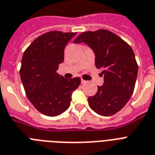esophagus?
<instances>
[{
	"instance_id": "obj_1",
	"label": "esophagus",
	"mask_w": 155,
	"mask_h": 155,
	"mask_svg": "<svg viewBox=\"0 0 155 155\" xmlns=\"http://www.w3.org/2000/svg\"><path fill=\"white\" fill-rule=\"evenodd\" d=\"M81 83H82L83 84H87V81H86V80H81Z\"/></svg>"
}]
</instances>
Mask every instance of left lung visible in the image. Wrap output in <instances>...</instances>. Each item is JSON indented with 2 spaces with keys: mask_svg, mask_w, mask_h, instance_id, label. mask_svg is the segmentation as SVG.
Returning <instances> with one entry per match:
<instances>
[{
  "mask_svg": "<svg viewBox=\"0 0 155 155\" xmlns=\"http://www.w3.org/2000/svg\"><path fill=\"white\" fill-rule=\"evenodd\" d=\"M81 42L93 51L96 67L104 75L103 85L88 97V104L99 115H113L126 104L134 90L138 70L134 53L124 40L106 30L83 32L74 41Z\"/></svg>",
  "mask_w": 155,
  "mask_h": 155,
  "instance_id": "1",
  "label": "left lung"
}]
</instances>
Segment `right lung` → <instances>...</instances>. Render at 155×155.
I'll return each mask as SVG.
<instances>
[{
  "instance_id": "obj_1",
  "label": "right lung",
  "mask_w": 155,
  "mask_h": 155,
  "mask_svg": "<svg viewBox=\"0 0 155 155\" xmlns=\"http://www.w3.org/2000/svg\"><path fill=\"white\" fill-rule=\"evenodd\" d=\"M76 33L51 31L37 38L25 50L21 59V80L28 99L37 110L49 117L64 113L80 78L68 80L58 75L64 60V48Z\"/></svg>"
}]
</instances>
